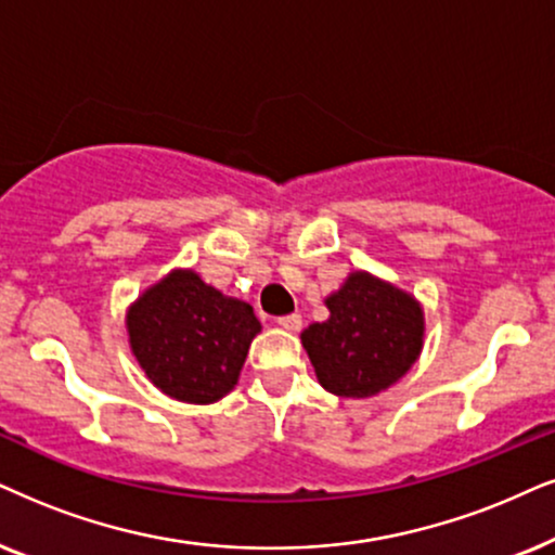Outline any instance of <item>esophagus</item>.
<instances>
[{
  "label": "esophagus",
  "mask_w": 555,
  "mask_h": 555,
  "mask_svg": "<svg viewBox=\"0 0 555 555\" xmlns=\"http://www.w3.org/2000/svg\"><path fill=\"white\" fill-rule=\"evenodd\" d=\"M276 325L284 327V330H292V333H297L301 327V314L292 312V314H284V318H276Z\"/></svg>",
  "instance_id": "esophagus-1"
}]
</instances>
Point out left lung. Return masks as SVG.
<instances>
[{
  "label": "left lung",
  "instance_id": "1",
  "mask_svg": "<svg viewBox=\"0 0 555 555\" xmlns=\"http://www.w3.org/2000/svg\"><path fill=\"white\" fill-rule=\"evenodd\" d=\"M330 318L301 333L318 382L330 395L374 397L399 382L423 350L420 301L366 271L325 299Z\"/></svg>",
  "mask_w": 555,
  "mask_h": 555
}]
</instances>
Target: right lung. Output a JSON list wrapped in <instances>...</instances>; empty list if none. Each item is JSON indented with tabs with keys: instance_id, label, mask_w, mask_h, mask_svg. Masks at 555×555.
Segmentation results:
<instances>
[{
	"instance_id": "right-lung-1",
	"label": "right lung",
	"mask_w": 555,
	"mask_h": 555,
	"mask_svg": "<svg viewBox=\"0 0 555 555\" xmlns=\"http://www.w3.org/2000/svg\"><path fill=\"white\" fill-rule=\"evenodd\" d=\"M261 322L248 301L225 297L192 269H177L128 310L130 348L164 395L212 404L237 384Z\"/></svg>"
}]
</instances>
